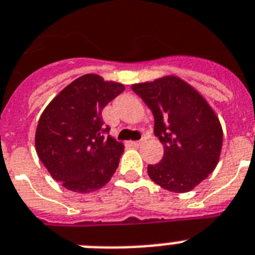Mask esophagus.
Masks as SVG:
<instances>
[{"mask_svg": "<svg viewBox=\"0 0 255 255\" xmlns=\"http://www.w3.org/2000/svg\"><path fill=\"white\" fill-rule=\"evenodd\" d=\"M146 142V139H140V140H132L131 142V146H134V147H139V146H142L143 143Z\"/></svg>", "mask_w": 255, "mask_h": 255, "instance_id": "1", "label": "esophagus"}]
</instances>
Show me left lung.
<instances>
[{"instance_id":"left-lung-1","label":"left lung","mask_w":255,"mask_h":255,"mask_svg":"<svg viewBox=\"0 0 255 255\" xmlns=\"http://www.w3.org/2000/svg\"><path fill=\"white\" fill-rule=\"evenodd\" d=\"M155 119V135L164 146L160 163L147 167L155 184L173 193H188L219 163L223 129L218 116L194 87L176 75L135 83Z\"/></svg>"}]
</instances>
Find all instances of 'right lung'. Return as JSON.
Returning <instances> with one entry per match:
<instances>
[{
    "label": "right lung",
    "mask_w": 255,
    "mask_h": 255,
    "mask_svg": "<svg viewBox=\"0 0 255 255\" xmlns=\"http://www.w3.org/2000/svg\"><path fill=\"white\" fill-rule=\"evenodd\" d=\"M125 90L119 82L86 74L47 105L35 134L39 159L50 176L75 193H91L109 182L124 144L108 135L102 111Z\"/></svg>",
    "instance_id": "right-lung-1"
}]
</instances>
